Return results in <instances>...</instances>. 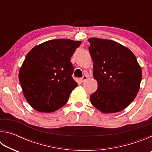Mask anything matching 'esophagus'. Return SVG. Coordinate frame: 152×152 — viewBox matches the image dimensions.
<instances>
[{"mask_svg": "<svg viewBox=\"0 0 152 152\" xmlns=\"http://www.w3.org/2000/svg\"><path fill=\"white\" fill-rule=\"evenodd\" d=\"M87 78H88V77H87L86 76H84L82 78H80V80L81 82H84V81L86 80L87 79Z\"/></svg>", "mask_w": 152, "mask_h": 152, "instance_id": "34e87169", "label": "esophagus"}]
</instances>
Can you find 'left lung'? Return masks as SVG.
<instances>
[{
  "label": "left lung",
  "mask_w": 152,
  "mask_h": 152,
  "mask_svg": "<svg viewBox=\"0 0 152 152\" xmlns=\"http://www.w3.org/2000/svg\"><path fill=\"white\" fill-rule=\"evenodd\" d=\"M88 48L98 88L90 96L93 106L103 113L121 111L135 99L142 71L129 49L114 41L91 37Z\"/></svg>",
  "instance_id": "left-lung-1"
}]
</instances>
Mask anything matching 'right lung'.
Returning a JSON list of instances; mask_svg holds the SVG:
<instances>
[{
    "mask_svg": "<svg viewBox=\"0 0 152 152\" xmlns=\"http://www.w3.org/2000/svg\"><path fill=\"white\" fill-rule=\"evenodd\" d=\"M81 41H47L29 51L19 80L25 99L37 111L51 113L62 107L78 83L70 58Z\"/></svg>",
    "mask_w": 152,
    "mask_h": 152,
    "instance_id": "1",
    "label": "right lung"
}]
</instances>
